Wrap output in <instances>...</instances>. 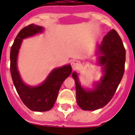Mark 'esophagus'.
<instances>
[{"label": "esophagus", "mask_w": 135, "mask_h": 135, "mask_svg": "<svg viewBox=\"0 0 135 135\" xmlns=\"http://www.w3.org/2000/svg\"><path fill=\"white\" fill-rule=\"evenodd\" d=\"M71 66L72 68L75 69L76 68L78 67L79 64H80V62L78 60H76V59H74V60H72L71 62Z\"/></svg>", "instance_id": "34e87169"}]
</instances>
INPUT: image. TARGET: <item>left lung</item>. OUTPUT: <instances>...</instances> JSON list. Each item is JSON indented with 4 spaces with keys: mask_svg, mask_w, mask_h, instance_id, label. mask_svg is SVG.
Segmentation results:
<instances>
[{
    "mask_svg": "<svg viewBox=\"0 0 135 135\" xmlns=\"http://www.w3.org/2000/svg\"><path fill=\"white\" fill-rule=\"evenodd\" d=\"M99 47L103 55L99 58V63L104 66V74L95 89L85 90L78 82L77 74H72L76 83L77 104L83 110L92 111L106 106L116 92L125 71L126 49L116 31H110Z\"/></svg>",
    "mask_w": 135,
    "mask_h": 135,
    "instance_id": "obj_1",
    "label": "left lung"
}]
</instances>
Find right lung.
Here are the masks:
<instances>
[{
  "instance_id": "right-lung-1",
  "label": "right lung",
  "mask_w": 135,
  "mask_h": 135,
  "mask_svg": "<svg viewBox=\"0 0 135 135\" xmlns=\"http://www.w3.org/2000/svg\"><path fill=\"white\" fill-rule=\"evenodd\" d=\"M43 30L42 26L33 24L22 28L15 39L9 56L10 72L16 90L24 104L34 111H46L52 108L61 84L72 71L71 65L55 69L45 82L38 87H29L22 82L17 68V57L22 39L42 32Z\"/></svg>"
}]
</instances>
